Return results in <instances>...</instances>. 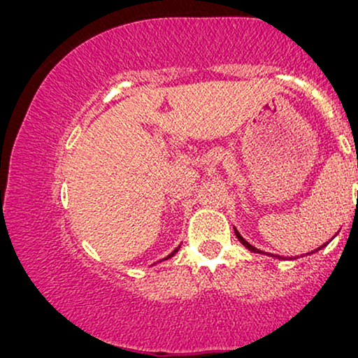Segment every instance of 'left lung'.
<instances>
[{"instance_id":"1","label":"left lung","mask_w":358,"mask_h":358,"mask_svg":"<svg viewBox=\"0 0 358 358\" xmlns=\"http://www.w3.org/2000/svg\"><path fill=\"white\" fill-rule=\"evenodd\" d=\"M235 235H236V238H238V240L241 241V245H243V246H246V248H248L250 251H253V253H259V255H268V253H264V251H261V250H258V248H255V246H253V245H250V243H248V241H246V240L243 238V236H241V235H240V231H238V230H236V229H235ZM336 235H337V234H336ZM332 238H334V236H332ZM332 238H331V240H332ZM331 240H329V241H331ZM329 241H328V243H329ZM328 243L321 245V246H320V248H316L315 251H311V253H306V255H313V253H318V251H320V250H323V248H324V246H326V245H328ZM268 256H271V258H274V259H287V258H280V256H278V255H268Z\"/></svg>"}]
</instances>
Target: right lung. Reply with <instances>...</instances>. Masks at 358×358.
<instances>
[{"label": "right lung", "mask_w": 358, "mask_h": 358, "mask_svg": "<svg viewBox=\"0 0 358 358\" xmlns=\"http://www.w3.org/2000/svg\"><path fill=\"white\" fill-rule=\"evenodd\" d=\"M178 250H180V246H178V248H175V250H173V251H172V253H170V255H169V256H167V258H164V259H160V261H159V263H162V261H167V259H170V258H173V256H175V255H177V253H178Z\"/></svg>", "instance_id": "obj_1"}]
</instances>
